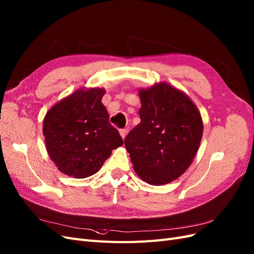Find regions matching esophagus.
Listing matches in <instances>:
<instances>
[{
  "label": "esophagus",
  "mask_w": 254,
  "mask_h": 254,
  "mask_svg": "<svg viewBox=\"0 0 254 254\" xmlns=\"http://www.w3.org/2000/svg\"><path fill=\"white\" fill-rule=\"evenodd\" d=\"M119 132H120V135H121L122 138L125 139V138H126V136H127V128H121Z\"/></svg>",
  "instance_id": "1"
}]
</instances>
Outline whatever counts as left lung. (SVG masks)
Masks as SVG:
<instances>
[{
	"instance_id": "obj_1",
	"label": "left lung",
	"mask_w": 254,
	"mask_h": 254,
	"mask_svg": "<svg viewBox=\"0 0 254 254\" xmlns=\"http://www.w3.org/2000/svg\"><path fill=\"white\" fill-rule=\"evenodd\" d=\"M141 122L125 144L134 169L151 185L178 179L190 167L203 133L198 108L182 91L167 83L140 90Z\"/></svg>"
}]
</instances>
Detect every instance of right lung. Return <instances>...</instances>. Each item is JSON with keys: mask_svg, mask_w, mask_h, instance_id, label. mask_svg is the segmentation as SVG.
Segmentation results:
<instances>
[{"mask_svg": "<svg viewBox=\"0 0 254 254\" xmlns=\"http://www.w3.org/2000/svg\"><path fill=\"white\" fill-rule=\"evenodd\" d=\"M104 89H79L55 104L43 121L48 153L64 175L84 179L100 170L123 139L101 102Z\"/></svg>", "mask_w": 254, "mask_h": 254, "instance_id": "obj_1", "label": "right lung"}]
</instances>
